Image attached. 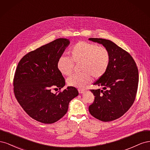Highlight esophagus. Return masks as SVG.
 Returning <instances> with one entry per match:
<instances>
[{"label":"esophagus","mask_w":150,"mask_h":150,"mask_svg":"<svg viewBox=\"0 0 150 150\" xmlns=\"http://www.w3.org/2000/svg\"><path fill=\"white\" fill-rule=\"evenodd\" d=\"M78 91L79 93L82 94V93H84L85 92V89H78Z\"/></svg>","instance_id":"esophagus-1"}]
</instances>
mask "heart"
Segmentation results:
<instances>
[{
  "label": "heart",
  "mask_w": 150,
  "mask_h": 150,
  "mask_svg": "<svg viewBox=\"0 0 150 150\" xmlns=\"http://www.w3.org/2000/svg\"><path fill=\"white\" fill-rule=\"evenodd\" d=\"M70 57L61 56L57 62V67L64 76L71 74L74 63L81 64L79 74H74L67 79L70 86L83 88L92 80L99 79L106 73L110 64V54L104 47L98 45L80 41L74 44L69 52Z\"/></svg>",
  "instance_id": "obj_1"
}]
</instances>
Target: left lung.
<instances>
[{"instance_id": "8db88e82", "label": "left lung", "mask_w": 150, "mask_h": 150, "mask_svg": "<svg viewBox=\"0 0 150 150\" xmlns=\"http://www.w3.org/2000/svg\"><path fill=\"white\" fill-rule=\"evenodd\" d=\"M89 40L102 44L111 57L106 72L94 83L103 89L90 90L95 98L89 111L99 120L111 121L122 116L133 105L138 89V69L132 56L111 40Z\"/></svg>"}]
</instances>
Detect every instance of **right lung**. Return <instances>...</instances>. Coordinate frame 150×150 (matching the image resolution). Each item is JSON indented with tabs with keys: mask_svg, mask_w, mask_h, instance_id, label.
<instances>
[{
	"mask_svg": "<svg viewBox=\"0 0 150 150\" xmlns=\"http://www.w3.org/2000/svg\"><path fill=\"white\" fill-rule=\"evenodd\" d=\"M69 44L67 39L54 40L25 54L16 68L13 84L17 101L30 117L44 124L59 120L69 102L79 94L72 86L59 93L51 91L65 86L57 62Z\"/></svg>",
	"mask_w": 150,
	"mask_h": 150,
	"instance_id": "obj_1",
	"label": "right lung"
}]
</instances>
